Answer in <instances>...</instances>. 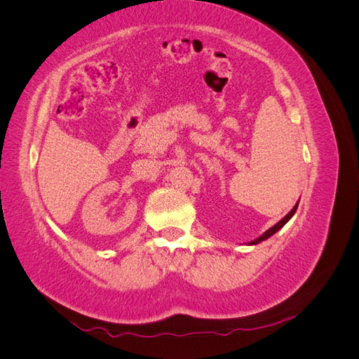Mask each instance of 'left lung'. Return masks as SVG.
Returning <instances> with one entry per match:
<instances>
[{
	"label": "left lung",
	"instance_id": "left-lung-1",
	"mask_svg": "<svg viewBox=\"0 0 359 359\" xmlns=\"http://www.w3.org/2000/svg\"><path fill=\"white\" fill-rule=\"evenodd\" d=\"M297 208H298V203L295 205V206H293V208H292V211L287 214V215H285L283 217V219H281L277 224H274L273 227H269V229L265 232V233H262V235H260L259 238H257V240H255V241H250L248 244L250 245H255V244H259V243H262V241H265V240H268V238L269 236H273L277 231H280L281 229V227H283L290 219H292V217H293V214H295L297 212Z\"/></svg>",
	"mask_w": 359,
	"mask_h": 359
}]
</instances>
